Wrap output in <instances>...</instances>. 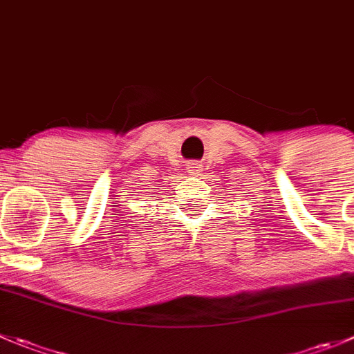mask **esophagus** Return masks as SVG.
<instances>
[{"label": "esophagus", "instance_id": "1", "mask_svg": "<svg viewBox=\"0 0 354 354\" xmlns=\"http://www.w3.org/2000/svg\"><path fill=\"white\" fill-rule=\"evenodd\" d=\"M201 164L198 162H190L188 164V173H192V174H197V173H201Z\"/></svg>", "mask_w": 354, "mask_h": 354}]
</instances>
